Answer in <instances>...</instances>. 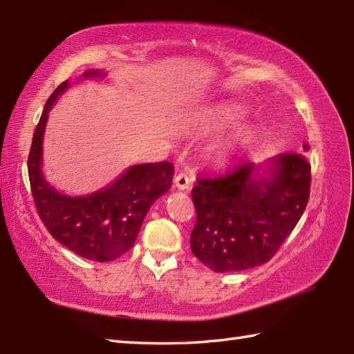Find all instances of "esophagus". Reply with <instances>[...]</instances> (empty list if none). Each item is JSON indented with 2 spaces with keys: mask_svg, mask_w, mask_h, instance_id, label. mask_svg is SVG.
<instances>
[{
  "mask_svg": "<svg viewBox=\"0 0 354 354\" xmlns=\"http://www.w3.org/2000/svg\"><path fill=\"white\" fill-rule=\"evenodd\" d=\"M175 185L179 190H187L192 185V178L185 171H179L175 175Z\"/></svg>",
  "mask_w": 354,
  "mask_h": 354,
  "instance_id": "34e87169",
  "label": "esophagus"
}]
</instances>
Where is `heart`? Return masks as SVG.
<instances>
[{"label":"heart","mask_w":354,"mask_h":354,"mask_svg":"<svg viewBox=\"0 0 354 354\" xmlns=\"http://www.w3.org/2000/svg\"><path fill=\"white\" fill-rule=\"evenodd\" d=\"M242 118V111L237 104H219L212 109H207L199 115V126L205 132H223L239 123ZM254 138V131L251 127H246L237 135V141L246 145Z\"/></svg>","instance_id":"1"}]
</instances>
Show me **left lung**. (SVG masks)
<instances>
[{
	"label": "left lung",
	"instance_id": "left-lung-1",
	"mask_svg": "<svg viewBox=\"0 0 354 354\" xmlns=\"http://www.w3.org/2000/svg\"><path fill=\"white\" fill-rule=\"evenodd\" d=\"M270 162L266 178L255 173V164L242 162L223 175L198 178L193 187L192 252L216 272L269 261L301 219L310 194V162L295 152Z\"/></svg>",
	"mask_w": 354,
	"mask_h": 354
}]
</instances>
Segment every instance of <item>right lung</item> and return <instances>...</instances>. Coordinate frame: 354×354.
Here are the masks:
<instances>
[{
    "instance_id": "add662e5",
    "label": "right lung",
    "mask_w": 354,
    "mask_h": 354,
    "mask_svg": "<svg viewBox=\"0 0 354 354\" xmlns=\"http://www.w3.org/2000/svg\"><path fill=\"white\" fill-rule=\"evenodd\" d=\"M100 76L102 71L84 74ZM68 85V80L62 82L48 97L35 129L27 164L30 189L37 214L59 243L84 259L111 261L131 250L149 208L171 187L173 164L132 165L106 189L88 196L71 198L56 192L41 171L42 138L48 111Z\"/></svg>"
}]
</instances>
